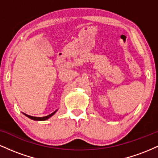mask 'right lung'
Listing matches in <instances>:
<instances>
[{"label":"right lung","instance_id":"1","mask_svg":"<svg viewBox=\"0 0 158 158\" xmlns=\"http://www.w3.org/2000/svg\"><path fill=\"white\" fill-rule=\"evenodd\" d=\"M56 112V111H54L53 113H52V114H49V115L46 116V117H32V116L27 115V114H24V115H26L27 117H29V118H30V119H33V120H46V119H48V118H50V117H52V116L53 115V114H55Z\"/></svg>","mask_w":158,"mask_h":158}]
</instances>
